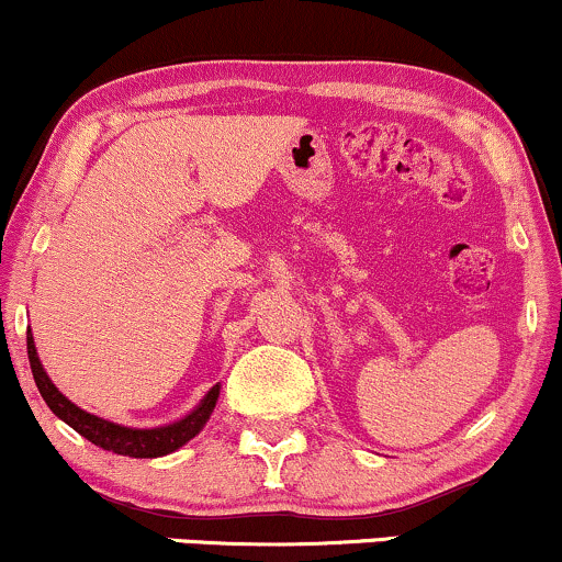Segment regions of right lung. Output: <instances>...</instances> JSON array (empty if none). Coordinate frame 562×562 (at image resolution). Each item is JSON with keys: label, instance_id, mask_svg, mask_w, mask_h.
I'll list each match as a JSON object with an SVG mask.
<instances>
[{"label": "right lung", "instance_id": "right-lung-1", "mask_svg": "<svg viewBox=\"0 0 562 562\" xmlns=\"http://www.w3.org/2000/svg\"><path fill=\"white\" fill-rule=\"evenodd\" d=\"M25 347H29L33 381H36L38 392H42V397L46 405H49V411L55 413L57 418H63L70 428H76V431L81 434L83 439H89L91 445L102 447V450H110L115 454H128V458H162V454L176 452L178 447H183L189 439H194L196 434L202 431V426L207 424L210 413L215 411L217 394H221V386L210 389L207 397L200 402V407H196L191 415H187L183 420H178V424L160 426V428H125L81 411V407L72 405L65 394L57 392V386L52 384L49 375L44 373L42 362H38L31 328L29 334H25Z\"/></svg>", "mask_w": 562, "mask_h": 562}]
</instances>
